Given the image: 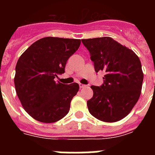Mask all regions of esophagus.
I'll return each instance as SVG.
<instances>
[{"label":"esophagus","mask_w":155,"mask_h":155,"mask_svg":"<svg viewBox=\"0 0 155 155\" xmlns=\"http://www.w3.org/2000/svg\"><path fill=\"white\" fill-rule=\"evenodd\" d=\"M79 86H80V87L81 88H84V87H86V85H84V84H79Z\"/></svg>","instance_id":"obj_1"}]
</instances>
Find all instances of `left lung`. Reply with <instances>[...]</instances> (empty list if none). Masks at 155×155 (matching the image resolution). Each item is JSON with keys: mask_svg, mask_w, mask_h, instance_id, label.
<instances>
[{"mask_svg": "<svg viewBox=\"0 0 155 155\" xmlns=\"http://www.w3.org/2000/svg\"><path fill=\"white\" fill-rule=\"evenodd\" d=\"M89 51L95 72L105 71L101 86L91 85L93 97L87 101L89 113L108 123L127 116L140 95L143 74L139 57L110 37L82 39Z\"/></svg>", "mask_w": 155, "mask_h": 155, "instance_id": "obj_1", "label": "left lung"}]
</instances>
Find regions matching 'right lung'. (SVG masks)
<instances>
[{"label":"right lung","mask_w":155,"mask_h":155,"mask_svg":"<svg viewBox=\"0 0 155 155\" xmlns=\"http://www.w3.org/2000/svg\"><path fill=\"white\" fill-rule=\"evenodd\" d=\"M80 44V39L45 37L32 43L19 57L14 80L16 93L33 119L50 124L68 113L79 85L63 84L55 78L65 72L67 61Z\"/></svg>","instance_id":"1"}]
</instances>
